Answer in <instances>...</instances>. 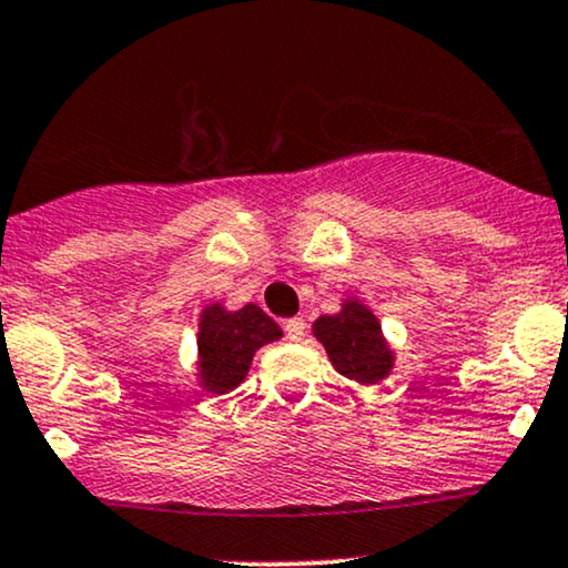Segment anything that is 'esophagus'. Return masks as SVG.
<instances>
[{
	"mask_svg": "<svg viewBox=\"0 0 568 568\" xmlns=\"http://www.w3.org/2000/svg\"><path fill=\"white\" fill-rule=\"evenodd\" d=\"M285 334H288V339H304V334H307V323H304V317H291V321H285Z\"/></svg>",
	"mask_w": 568,
	"mask_h": 568,
	"instance_id": "esophagus-1",
	"label": "esophagus"
}]
</instances>
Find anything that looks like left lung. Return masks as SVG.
<instances>
[{
    "mask_svg": "<svg viewBox=\"0 0 568 568\" xmlns=\"http://www.w3.org/2000/svg\"><path fill=\"white\" fill-rule=\"evenodd\" d=\"M315 339L326 347L334 369L361 385L383 383L394 369L396 355L385 339L377 315L361 298H342V310L313 323Z\"/></svg>",
    "mask_w": 568,
    "mask_h": 568,
    "instance_id": "left-lung-1",
    "label": "left lung"
}]
</instances>
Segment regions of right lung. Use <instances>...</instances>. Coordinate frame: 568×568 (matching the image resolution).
Instances as JSON below:
<instances>
[{
  "mask_svg": "<svg viewBox=\"0 0 568 568\" xmlns=\"http://www.w3.org/2000/svg\"><path fill=\"white\" fill-rule=\"evenodd\" d=\"M283 328L258 304L226 310L221 302L207 304L199 315L196 379L207 394H229L245 383L253 355L280 339Z\"/></svg>",
  "mask_w": 568,
  "mask_h": 568,
  "instance_id": "add662e5",
  "label": "right lung"
}]
</instances>
